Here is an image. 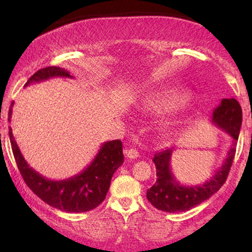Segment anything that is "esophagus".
Listing matches in <instances>:
<instances>
[{
  "label": "esophagus",
  "mask_w": 252,
  "mask_h": 252,
  "mask_svg": "<svg viewBox=\"0 0 252 252\" xmlns=\"http://www.w3.org/2000/svg\"><path fill=\"white\" fill-rule=\"evenodd\" d=\"M126 156L130 158V159H135V158L139 157V151H137L136 149H128L126 150Z\"/></svg>",
  "instance_id": "34e87169"
}]
</instances>
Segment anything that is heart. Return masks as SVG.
<instances>
[{
  "label": "heart",
  "instance_id": "b5f03b06",
  "mask_svg": "<svg viewBox=\"0 0 252 252\" xmlns=\"http://www.w3.org/2000/svg\"><path fill=\"white\" fill-rule=\"evenodd\" d=\"M189 96L177 91H158L142 98L141 105L154 111H172L187 105Z\"/></svg>",
  "mask_w": 252,
  "mask_h": 252
}]
</instances>
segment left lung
<instances>
[{
  "label": "left lung",
  "instance_id": "8db88e82",
  "mask_svg": "<svg viewBox=\"0 0 252 252\" xmlns=\"http://www.w3.org/2000/svg\"><path fill=\"white\" fill-rule=\"evenodd\" d=\"M211 123L233 139V146L215 175L203 185L184 186L172 173L171 157L174 148L156 153L153 161L156 166L157 180L147 190V198L155 208L165 212H182L195 208L221 188L228 177L235 156V144L242 125V109L235 98H223L213 110Z\"/></svg>",
  "mask_w": 252,
  "mask_h": 252
}]
</instances>
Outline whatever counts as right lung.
Listing matches in <instances>:
<instances>
[{
  "label": "right lung",
  "mask_w": 252,
  "mask_h": 252,
  "mask_svg": "<svg viewBox=\"0 0 252 252\" xmlns=\"http://www.w3.org/2000/svg\"><path fill=\"white\" fill-rule=\"evenodd\" d=\"M55 77L73 78L64 68L49 66L35 72L26 82L25 87L33 82ZM12 106L13 102L9 109V122L11 120ZM9 136L17 166L25 184L43 202L61 211L80 213L98 206L104 201L113 173L124 163L122 141H108L102 144L92 163L80 173L64 180H50L27 164L17 146L11 127H9Z\"/></svg>",
  "instance_id": "right-lung-1"
}]
</instances>
